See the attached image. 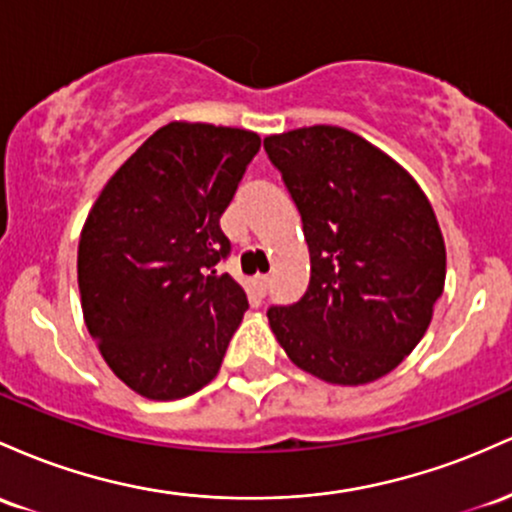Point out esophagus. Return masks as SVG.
<instances>
[{
  "label": "esophagus",
  "instance_id": "esophagus-1",
  "mask_svg": "<svg viewBox=\"0 0 512 512\" xmlns=\"http://www.w3.org/2000/svg\"><path fill=\"white\" fill-rule=\"evenodd\" d=\"M268 287H271V278H268V275H256V278H254V290H256V295H258V297H266Z\"/></svg>",
  "mask_w": 512,
  "mask_h": 512
}]
</instances>
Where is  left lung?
Listing matches in <instances>:
<instances>
[{"instance_id":"1","label":"left lung","mask_w":512,"mask_h":512,"mask_svg":"<svg viewBox=\"0 0 512 512\" xmlns=\"http://www.w3.org/2000/svg\"><path fill=\"white\" fill-rule=\"evenodd\" d=\"M302 217L307 292L268 321L287 358L331 384L392 372L445 287V241L426 193L355 132L312 125L263 140Z\"/></svg>"}]
</instances>
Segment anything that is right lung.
<instances>
[{"instance_id":"obj_1","label":"right lung","mask_w":512,"mask_h":512,"mask_svg":"<svg viewBox=\"0 0 512 512\" xmlns=\"http://www.w3.org/2000/svg\"><path fill=\"white\" fill-rule=\"evenodd\" d=\"M261 137L169 123L103 186L77 254L86 329L132 392L183 399L215 380L249 309L220 227Z\"/></svg>"}]
</instances>
